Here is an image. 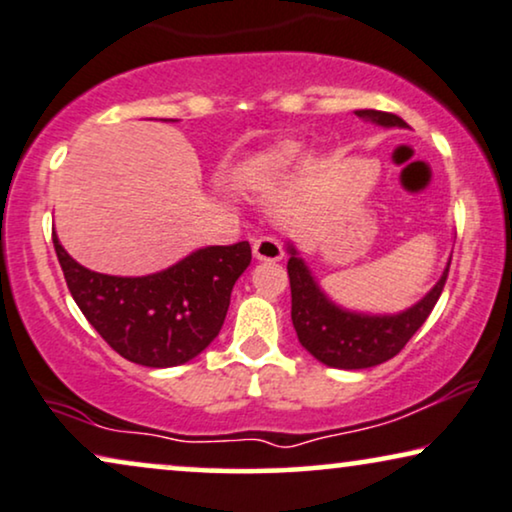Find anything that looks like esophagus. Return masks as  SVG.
<instances>
[{"label": "esophagus", "instance_id": "34e87169", "mask_svg": "<svg viewBox=\"0 0 512 512\" xmlns=\"http://www.w3.org/2000/svg\"><path fill=\"white\" fill-rule=\"evenodd\" d=\"M252 255H255L260 262H278L283 257V248L276 238L260 236L252 241Z\"/></svg>", "mask_w": 512, "mask_h": 512}]
</instances>
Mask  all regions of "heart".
I'll return each instance as SVG.
<instances>
[{
    "mask_svg": "<svg viewBox=\"0 0 512 512\" xmlns=\"http://www.w3.org/2000/svg\"><path fill=\"white\" fill-rule=\"evenodd\" d=\"M300 160L302 146L295 144V141H283V144L274 146L269 153L262 155V160L257 163V174L267 179H278L293 170Z\"/></svg>",
    "mask_w": 512,
    "mask_h": 512,
    "instance_id": "b5f03b06",
    "label": "heart"
}]
</instances>
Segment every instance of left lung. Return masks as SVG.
Masks as SVG:
<instances>
[{"instance_id":"1","label":"left lung","mask_w":512,"mask_h":512,"mask_svg":"<svg viewBox=\"0 0 512 512\" xmlns=\"http://www.w3.org/2000/svg\"><path fill=\"white\" fill-rule=\"evenodd\" d=\"M359 118L375 122L380 127H406V122L394 113L383 111H354ZM288 276L290 297H293V326L300 345L331 368H371L397 357L413 333L423 326L442 295L449 264L439 276L435 288L423 300L399 314H359L342 309L323 293L307 264L293 245H288Z\"/></svg>"}]
</instances>
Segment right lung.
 Instances as JSON below:
<instances>
[{
  "instance_id": "1",
  "label": "right lung",
  "mask_w": 512,
  "mask_h": 512,
  "mask_svg": "<svg viewBox=\"0 0 512 512\" xmlns=\"http://www.w3.org/2000/svg\"><path fill=\"white\" fill-rule=\"evenodd\" d=\"M51 238L80 312L120 357L148 368L186 364L217 338L234 283L252 260L241 241L200 248L158 274L108 276L77 264Z\"/></svg>"
}]
</instances>
